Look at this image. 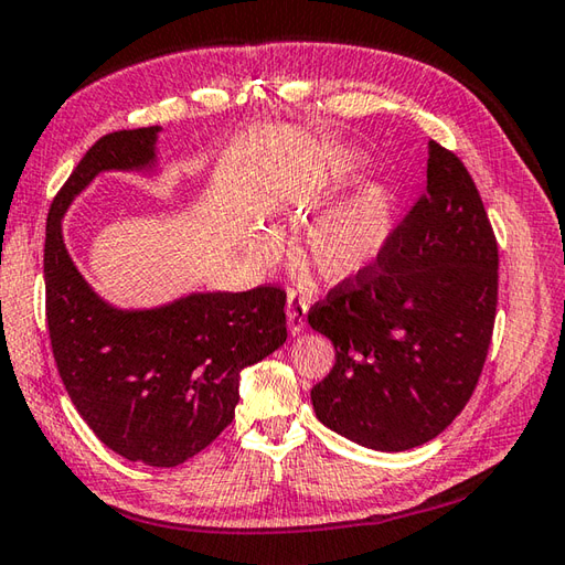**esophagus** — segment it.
<instances>
[{
    "label": "esophagus",
    "instance_id": "1",
    "mask_svg": "<svg viewBox=\"0 0 565 565\" xmlns=\"http://www.w3.org/2000/svg\"><path fill=\"white\" fill-rule=\"evenodd\" d=\"M307 327V299L297 295L295 290L287 295V329H290L292 337L302 333Z\"/></svg>",
    "mask_w": 565,
    "mask_h": 565
}]
</instances>
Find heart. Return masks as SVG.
I'll return each mask as SVG.
<instances>
[{"label": "heart", "mask_w": 565, "mask_h": 565, "mask_svg": "<svg viewBox=\"0 0 565 565\" xmlns=\"http://www.w3.org/2000/svg\"><path fill=\"white\" fill-rule=\"evenodd\" d=\"M359 166V160H353ZM393 228V198L383 185H365L339 204L321 212L305 234V253L312 266L331 282L351 280L371 268ZM273 232L258 236L268 250Z\"/></svg>", "instance_id": "obj_1"}]
</instances>
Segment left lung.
<instances>
[{
	"label": "left lung",
	"instance_id": "obj_1",
	"mask_svg": "<svg viewBox=\"0 0 565 565\" xmlns=\"http://www.w3.org/2000/svg\"><path fill=\"white\" fill-rule=\"evenodd\" d=\"M498 307V241L460 158L429 141L427 192L371 268L309 309L337 349L317 419L375 451L439 436L473 395Z\"/></svg>",
	"mask_w": 565,
	"mask_h": 565
}]
</instances>
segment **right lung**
Segmentation results:
<instances>
[{"label": "right lung", "mask_w": 565, "mask_h": 565, "mask_svg": "<svg viewBox=\"0 0 565 565\" xmlns=\"http://www.w3.org/2000/svg\"><path fill=\"white\" fill-rule=\"evenodd\" d=\"M158 131L102 136L55 194L45 222V317L53 359L79 417L134 463H185L222 434L238 405L244 367L285 339V292H192L151 309L102 299L63 241L67 206L99 172L158 170Z\"/></svg>", "instance_id": "add662e5"}]
</instances>
